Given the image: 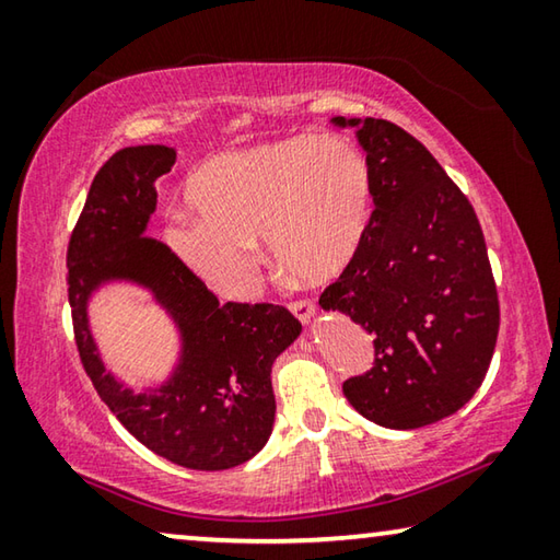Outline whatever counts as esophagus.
Returning a JSON list of instances; mask_svg holds the SVG:
<instances>
[{"mask_svg": "<svg viewBox=\"0 0 560 560\" xmlns=\"http://www.w3.org/2000/svg\"><path fill=\"white\" fill-rule=\"evenodd\" d=\"M291 314L296 316L301 324H308L311 318H314V314H316V306H314V301H308V299H301V301H293L291 303Z\"/></svg>", "mask_w": 560, "mask_h": 560, "instance_id": "1", "label": "esophagus"}]
</instances>
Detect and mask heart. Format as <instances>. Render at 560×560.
Instances as JSON below:
<instances>
[{"label": "heart", "mask_w": 560, "mask_h": 560, "mask_svg": "<svg viewBox=\"0 0 560 560\" xmlns=\"http://www.w3.org/2000/svg\"><path fill=\"white\" fill-rule=\"evenodd\" d=\"M185 200L197 217L170 224L177 259L214 291L244 296L261 236L287 277H338L371 224L373 175L346 140L293 136L207 160Z\"/></svg>", "instance_id": "heart-1"}]
</instances>
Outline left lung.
I'll use <instances>...</instances> for the list:
<instances>
[{"label": "left lung", "mask_w": 560, "mask_h": 560, "mask_svg": "<svg viewBox=\"0 0 560 560\" xmlns=\"http://www.w3.org/2000/svg\"><path fill=\"white\" fill-rule=\"evenodd\" d=\"M355 128L373 175L365 240L320 308L340 311L375 340V363L348 377L355 410L390 430L444 420L471 400L499 336V296L474 207L420 140L383 118Z\"/></svg>", "instance_id": "left-lung-1"}]
</instances>
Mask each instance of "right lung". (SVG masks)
Segmentation results:
<instances>
[{
  "mask_svg": "<svg viewBox=\"0 0 560 560\" xmlns=\"http://www.w3.org/2000/svg\"><path fill=\"white\" fill-rule=\"evenodd\" d=\"M175 158L167 145L122 148L93 177L66 254L75 346L101 400L150 452L187 469H232L269 440L277 412L271 365L301 324L273 303L222 306L167 244L145 234L155 183ZM110 280L148 288L178 326L176 371L145 394L105 371L90 334L88 301Z\"/></svg>",
  "mask_w": 560,
  "mask_h": 560,
  "instance_id": "obj_1",
  "label": "right lung"
}]
</instances>
